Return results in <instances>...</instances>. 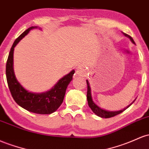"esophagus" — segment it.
Instances as JSON below:
<instances>
[{"instance_id":"esophagus-1","label":"esophagus","mask_w":149,"mask_h":149,"mask_svg":"<svg viewBox=\"0 0 149 149\" xmlns=\"http://www.w3.org/2000/svg\"><path fill=\"white\" fill-rule=\"evenodd\" d=\"M84 73H85V72L83 71L82 69H78V70H76V73H75V76H78H78H83Z\"/></svg>"}]
</instances>
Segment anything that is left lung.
<instances>
[{"label":"left lung","mask_w":149,"mask_h":149,"mask_svg":"<svg viewBox=\"0 0 149 149\" xmlns=\"http://www.w3.org/2000/svg\"><path fill=\"white\" fill-rule=\"evenodd\" d=\"M122 33H123V32H122ZM123 35H125V37H128V38L131 40V42L135 45L134 41L133 39H132L130 35H127V34H125V33H123ZM86 82H87V85H88L87 100H88V106H89L90 108L92 109L93 112H94L96 115L98 116V117H102V118H109V117H114V116L117 115V114L122 113V112H124L126 109L128 108L130 105H132V104H133V102L135 101V100H134L130 104H129L127 107H125V108L121 109V110H118V111H109V110H107V109H104L103 108H101V107H100V106L97 105V104L95 103L94 101L93 100L92 95H91V86H90L89 81H88V80H86Z\"/></svg>","instance_id":"8db88e82"}]
</instances>
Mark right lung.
<instances>
[{
	"instance_id": "obj_1",
	"label": "right lung",
	"mask_w": 149,
	"mask_h": 149,
	"mask_svg": "<svg viewBox=\"0 0 149 149\" xmlns=\"http://www.w3.org/2000/svg\"><path fill=\"white\" fill-rule=\"evenodd\" d=\"M37 28L42 29L37 26L30 27L14 42L6 63V78L11 95L18 105L33 113L49 114L54 112L63 102L66 88L73 79L75 71L72 70L69 73L58 80L49 91L44 93L30 92L19 83L15 75L13 68L14 48L31 29Z\"/></svg>"
}]
</instances>
